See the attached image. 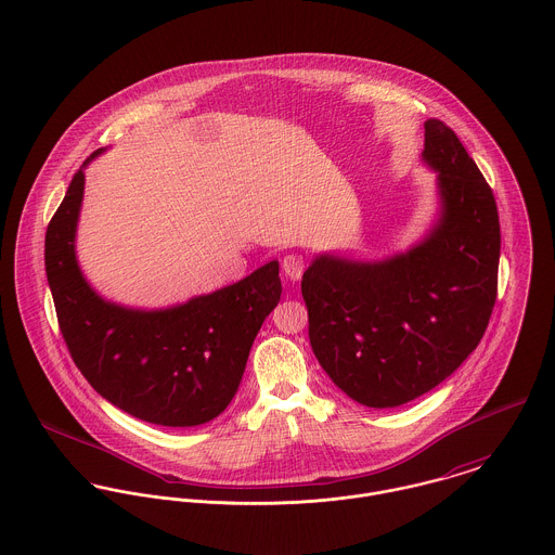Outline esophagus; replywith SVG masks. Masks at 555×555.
Masks as SVG:
<instances>
[{
    "label": "esophagus",
    "instance_id": "esophagus-1",
    "mask_svg": "<svg viewBox=\"0 0 555 555\" xmlns=\"http://www.w3.org/2000/svg\"><path fill=\"white\" fill-rule=\"evenodd\" d=\"M281 266H283V272H285L287 279L298 281L305 274V270H307V259L302 255H298V253H289V255L283 257Z\"/></svg>",
    "mask_w": 555,
    "mask_h": 555
}]
</instances>
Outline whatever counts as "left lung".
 Segmentation results:
<instances>
[{"label": "left lung", "mask_w": 555, "mask_h": 555, "mask_svg": "<svg viewBox=\"0 0 555 555\" xmlns=\"http://www.w3.org/2000/svg\"><path fill=\"white\" fill-rule=\"evenodd\" d=\"M424 162L440 219L409 253L364 263L319 255L302 276L308 338L327 376L370 409L434 389L481 343L498 294L492 186L451 127L428 119Z\"/></svg>", "instance_id": "left-lung-1"}]
</instances>
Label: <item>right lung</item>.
Wrapping results in <instances>:
<instances>
[{"mask_svg": "<svg viewBox=\"0 0 555 555\" xmlns=\"http://www.w3.org/2000/svg\"><path fill=\"white\" fill-rule=\"evenodd\" d=\"M82 168L44 241L47 279L74 364L102 398L142 422L191 428L215 420L236 396L253 340L281 300L279 261L181 307L133 310L106 302L80 274L74 253Z\"/></svg>", "mask_w": 555, "mask_h": 555, "instance_id": "obj_1", "label": "right lung"}]
</instances>
